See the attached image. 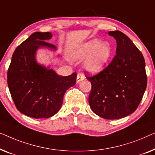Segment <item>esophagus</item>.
I'll return each mask as SVG.
<instances>
[{
	"label": "esophagus",
	"instance_id": "34e87169",
	"mask_svg": "<svg viewBox=\"0 0 155 155\" xmlns=\"http://www.w3.org/2000/svg\"><path fill=\"white\" fill-rule=\"evenodd\" d=\"M84 78H85V77L84 75L81 74H78L77 75V82L79 83L81 81L84 80Z\"/></svg>",
	"mask_w": 155,
	"mask_h": 155
}]
</instances>
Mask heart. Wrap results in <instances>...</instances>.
Instances as JSON below:
<instances>
[{"mask_svg": "<svg viewBox=\"0 0 155 155\" xmlns=\"http://www.w3.org/2000/svg\"><path fill=\"white\" fill-rule=\"evenodd\" d=\"M112 50L110 43L99 39L87 41L79 48L75 53L76 58L84 60V69L92 74H97L104 69L112 55Z\"/></svg>", "mask_w": 155, "mask_h": 155, "instance_id": "b5f03b06", "label": "heart"}]
</instances>
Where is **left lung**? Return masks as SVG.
Masks as SVG:
<instances>
[{
	"label": "left lung",
	"mask_w": 155,
	"mask_h": 155,
	"mask_svg": "<svg viewBox=\"0 0 155 155\" xmlns=\"http://www.w3.org/2000/svg\"><path fill=\"white\" fill-rule=\"evenodd\" d=\"M108 34L116 40V55L98 74L86 77L92 85L88 102L99 117L117 119L138 107L147 87V76L145 59L132 41L119 31Z\"/></svg>",
	"instance_id": "left-lung-1"
}]
</instances>
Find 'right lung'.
Instances as JSON below:
<instances>
[{"instance_id":"add662e5","label":"right lung","mask_w":155,"mask_h":155,"mask_svg":"<svg viewBox=\"0 0 155 155\" xmlns=\"http://www.w3.org/2000/svg\"><path fill=\"white\" fill-rule=\"evenodd\" d=\"M52 37L51 32L32 34L15 49L8 71V88L17 109L36 119L57 114L65 92L76 84V73L62 77L51 66L45 67L36 61L38 49L57 51L55 45L46 42Z\"/></svg>"}]
</instances>
